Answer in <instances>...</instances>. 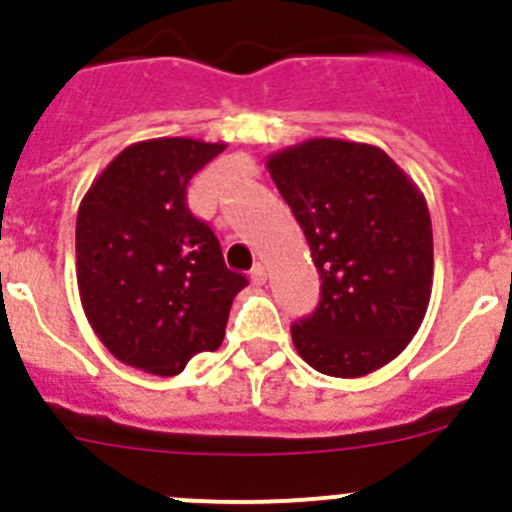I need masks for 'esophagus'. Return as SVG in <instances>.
Listing matches in <instances>:
<instances>
[{
    "label": "esophagus",
    "instance_id": "34e87169",
    "mask_svg": "<svg viewBox=\"0 0 512 512\" xmlns=\"http://www.w3.org/2000/svg\"><path fill=\"white\" fill-rule=\"evenodd\" d=\"M251 282L256 284V287H261V284L266 282V269H264V266H261V264L253 266V269H251Z\"/></svg>",
    "mask_w": 512,
    "mask_h": 512
}]
</instances>
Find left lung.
I'll use <instances>...</instances> for the list:
<instances>
[{
  "label": "left lung",
  "mask_w": 512,
  "mask_h": 512,
  "mask_svg": "<svg viewBox=\"0 0 512 512\" xmlns=\"http://www.w3.org/2000/svg\"><path fill=\"white\" fill-rule=\"evenodd\" d=\"M320 279L318 310L292 325L320 374L366 377L405 351L433 287V228L423 192L382 148L310 138L266 158Z\"/></svg>",
  "instance_id": "1"
}]
</instances>
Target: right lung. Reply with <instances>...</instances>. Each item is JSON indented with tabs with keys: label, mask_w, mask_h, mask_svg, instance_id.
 Segmentation results:
<instances>
[{
	"label": "right lung",
	"mask_w": 512,
	"mask_h": 512,
	"mask_svg": "<svg viewBox=\"0 0 512 512\" xmlns=\"http://www.w3.org/2000/svg\"><path fill=\"white\" fill-rule=\"evenodd\" d=\"M225 143L151 138L112 158L76 215L81 307L122 364L174 377L215 351L246 277L225 266L207 223L187 207V184Z\"/></svg>",
	"instance_id": "obj_1"
}]
</instances>
